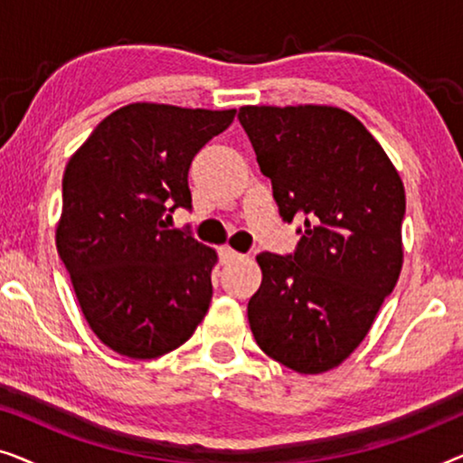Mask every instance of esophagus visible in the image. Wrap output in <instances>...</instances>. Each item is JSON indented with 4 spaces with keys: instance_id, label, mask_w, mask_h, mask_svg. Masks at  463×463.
Instances as JSON below:
<instances>
[{
    "instance_id": "1",
    "label": "esophagus",
    "mask_w": 463,
    "mask_h": 463,
    "mask_svg": "<svg viewBox=\"0 0 463 463\" xmlns=\"http://www.w3.org/2000/svg\"><path fill=\"white\" fill-rule=\"evenodd\" d=\"M219 255H221V261H223V263L236 261V259L242 257V255H240V252H236L233 249H230V246H221V249H219Z\"/></svg>"
}]
</instances>
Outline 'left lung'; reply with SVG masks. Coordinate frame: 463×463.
I'll list each match as a JSON object with an SVG mask.
<instances>
[{
    "label": "left lung",
    "instance_id": "8db88e82",
    "mask_svg": "<svg viewBox=\"0 0 463 463\" xmlns=\"http://www.w3.org/2000/svg\"><path fill=\"white\" fill-rule=\"evenodd\" d=\"M280 217L303 221L293 255L261 252L249 325L297 373L335 369L366 337L402 269L404 185L382 145L339 107H240Z\"/></svg>",
    "mask_w": 463,
    "mask_h": 463
}]
</instances>
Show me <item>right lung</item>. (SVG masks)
Listing matches in <instances>:
<instances>
[{"label":"right lung","instance_id":"right-lung-1","mask_svg":"<svg viewBox=\"0 0 463 463\" xmlns=\"http://www.w3.org/2000/svg\"><path fill=\"white\" fill-rule=\"evenodd\" d=\"M236 109L132 103L107 116L67 162L56 249L92 333L149 360L192 337L213 299L217 252L166 213L192 208L194 156Z\"/></svg>","mask_w":463,"mask_h":463}]
</instances>
